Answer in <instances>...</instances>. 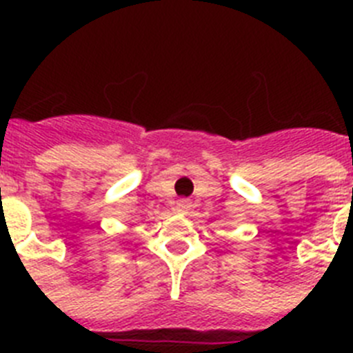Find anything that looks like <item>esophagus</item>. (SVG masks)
<instances>
[{
  "label": "esophagus",
  "mask_w": 353,
  "mask_h": 353,
  "mask_svg": "<svg viewBox=\"0 0 353 353\" xmlns=\"http://www.w3.org/2000/svg\"><path fill=\"white\" fill-rule=\"evenodd\" d=\"M191 210V199H179L176 201V212H180V214H187V212Z\"/></svg>",
  "instance_id": "1"
}]
</instances>
